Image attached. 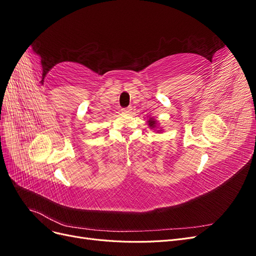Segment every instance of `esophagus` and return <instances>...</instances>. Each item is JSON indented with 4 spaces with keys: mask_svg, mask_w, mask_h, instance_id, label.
<instances>
[{
    "mask_svg": "<svg viewBox=\"0 0 256 256\" xmlns=\"http://www.w3.org/2000/svg\"><path fill=\"white\" fill-rule=\"evenodd\" d=\"M131 110H132V109H131V106H128V108H124V109H122V111L125 112V113H130Z\"/></svg>",
    "mask_w": 256,
    "mask_h": 256,
    "instance_id": "esophagus-1",
    "label": "esophagus"
}]
</instances>
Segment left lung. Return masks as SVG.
I'll use <instances>...</instances> for the list:
<instances>
[{"instance_id":"left-lung-1","label":"left lung","mask_w":256,"mask_h":256,"mask_svg":"<svg viewBox=\"0 0 256 256\" xmlns=\"http://www.w3.org/2000/svg\"><path fill=\"white\" fill-rule=\"evenodd\" d=\"M148 124H150V127H152V128L156 127V122H154V120H148Z\"/></svg>"}]
</instances>
